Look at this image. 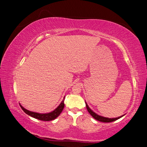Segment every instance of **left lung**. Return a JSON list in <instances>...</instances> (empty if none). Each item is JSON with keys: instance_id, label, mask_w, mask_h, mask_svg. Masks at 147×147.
<instances>
[{"instance_id": "left-lung-1", "label": "left lung", "mask_w": 147, "mask_h": 147, "mask_svg": "<svg viewBox=\"0 0 147 147\" xmlns=\"http://www.w3.org/2000/svg\"><path fill=\"white\" fill-rule=\"evenodd\" d=\"M86 108H87V111H89V113L90 114V115L93 117V118L94 119H95L97 121H101V122H103V123H110V122H113V121H115L117 119H119L120 118H121V117H123L124 115L121 116L120 117H118V118H105V117H103V116H99L98 115L96 114V113H95L93 111L91 110V109L89 108V107H88L87 104L86 103Z\"/></svg>"}]
</instances>
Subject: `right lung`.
Returning a JSON list of instances; mask_svg holds the SVG:
<instances>
[{"label":"right lung","instance_id":"add662e5","mask_svg":"<svg viewBox=\"0 0 147 147\" xmlns=\"http://www.w3.org/2000/svg\"><path fill=\"white\" fill-rule=\"evenodd\" d=\"M64 100H65V97H64V99L63 100V101L60 104V105L58 106L55 110L49 113H45V114H41V113L28 111L26 110V109L24 108L22 105H20V107L22 108V110L24 111L25 113H26V114L31 116V117H32V118H34L36 119H39L41 121H49L55 119L60 115V113H61L63 110L64 107H65Z\"/></svg>","mask_w":147,"mask_h":147}]
</instances>
